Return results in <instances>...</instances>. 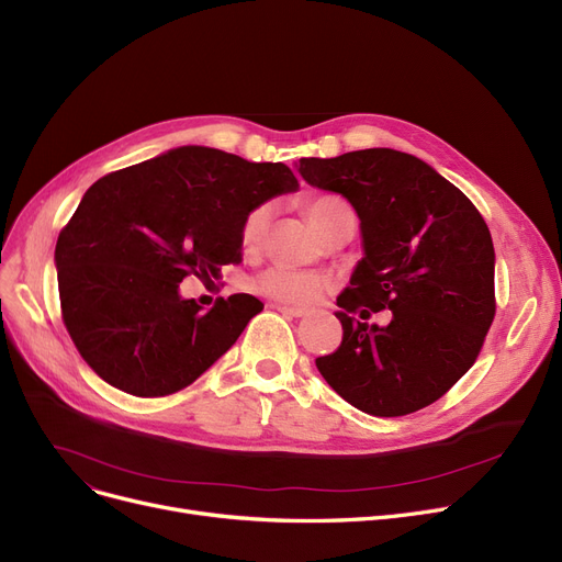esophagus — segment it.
I'll use <instances>...</instances> for the list:
<instances>
[{
    "label": "esophagus",
    "mask_w": 562,
    "mask_h": 562,
    "mask_svg": "<svg viewBox=\"0 0 562 562\" xmlns=\"http://www.w3.org/2000/svg\"><path fill=\"white\" fill-rule=\"evenodd\" d=\"M276 310H278L280 314H284V316H293V318H301V316H305V310H301V307H289V305H276Z\"/></svg>",
    "instance_id": "esophagus-1"
}]
</instances>
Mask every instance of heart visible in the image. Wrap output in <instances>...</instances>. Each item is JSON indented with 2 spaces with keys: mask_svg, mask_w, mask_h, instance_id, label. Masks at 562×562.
I'll return each instance as SVG.
<instances>
[{
  "mask_svg": "<svg viewBox=\"0 0 562 562\" xmlns=\"http://www.w3.org/2000/svg\"><path fill=\"white\" fill-rule=\"evenodd\" d=\"M341 210H346V202L339 200L337 195H318L307 202V216L318 229ZM271 214H273L271 202H259L252 206V210L246 212L239 227V241L246 250H252L261 244L266 227L271 223ZM252 289L276 303L310 307L316 301H321L323 293L328 291V280L316 273L284 269V266H271V269L261 271L252 280Z\"/></svg>",
  "mask_w": 562,
  "mask_h": 562,
  "instance_id": "b5f03b06",
  "label": "heart"
}]
</instances>
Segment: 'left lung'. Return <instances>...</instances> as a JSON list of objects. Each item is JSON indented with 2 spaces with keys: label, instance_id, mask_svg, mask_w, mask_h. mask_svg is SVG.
Returning <instances> with one entry per match:
<instances>
[{
  "label": "left lung",
  "instance_id": "1",
  "mask_svg": "<svg viewBox=\"0 0 562 562\" xmlns=\"http://www.w3.org/2000/svg\"><path fill=\"white\" fill-rule=\"evenodd\" d=\"M299 172L352 204L364 248L337 296L341 344L316 358V369L373 417L435 403L476 362L494 321V246L483 216L432 166L392 147L301 159ZM380 308L393 310L389 326L367 324Z\"/></svg>",
  "mask_w": 562,
  "mask_h": 562
}]
</instances>
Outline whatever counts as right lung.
<instances>
[{
  "mask_svg": "<svg viewBox=\"0 0 562 562\" xmlns=\"http://www.w3.org/2000/svg\"><path fill=\"white\" fill-rule=\"evenodd\" d=\"M299 191L284 164H252L182 145L104 175L58 234L54 263L66 328L102 380L132 396L184 390L263 310L250 293L210 312L182 299L189 276L212 280L241 259L255 204Z\"/></svg>",
  "mask_w": 562,
  "mask_h": 562,
  "instance_id": "right-lung-1",
  "label": "right lung"
}]
</instances>
